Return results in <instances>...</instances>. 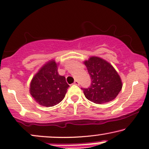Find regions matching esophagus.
Masks as SVG:
<instances>
[{"label":"esophagus","instance_id":"34e87169","mask_svg":"<svg viewBox=\"0 0 149 149\" xmlns=\"http://www.w3.org/2000/svg\"><path fill=\"white\" fill-rule=\"evenodd\" d=\"M73 84L76 85H80V82L79 81H78V80H75L74 82H73Z\"/></svg>","mask_w":149,"mask_h":149}]
</instances>
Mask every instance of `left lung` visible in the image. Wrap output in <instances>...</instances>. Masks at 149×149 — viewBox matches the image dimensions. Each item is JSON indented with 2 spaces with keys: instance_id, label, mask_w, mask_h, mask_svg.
<instances>
[{
  "instance_id": "obj_1",
  "label": "left lung",
  "mask_w": 149,
  "mask_h": 149,
  "mask_svg": "<svg viewBox=\"0 0 149 149\" xmlns=\"http://www.w3.org/2000/svg\"><path fill=\"white\" fill-rule=\"evenodd\" d=\"M91 77L90 87L82 88L85 97L96 104L112 101L122 88V82L114 68L103 59L91 57L84 62Z\"/></svg>"
}]
</instances>
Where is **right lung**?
Returning a JSON list of instances; mask_svg holds the SVG:
<instances>
[{
  "mask_svg": "<svg viewBox=\"0 0 149 149\" xmlns=\"http://www.w3.org/2000/svg\"><path fill=\"white\" fill-rule=\"evenodd\" d=\"M69 87L65 77L59 75L57 63L51 60L44 64L33 78L30 93L39 105L52 107L64 99Z\"/></svg>",
  "mask_w": 149,
  "mask_h": 149,
  "instance_id": "1",
  "label": "right lung"
}]
</instances>
